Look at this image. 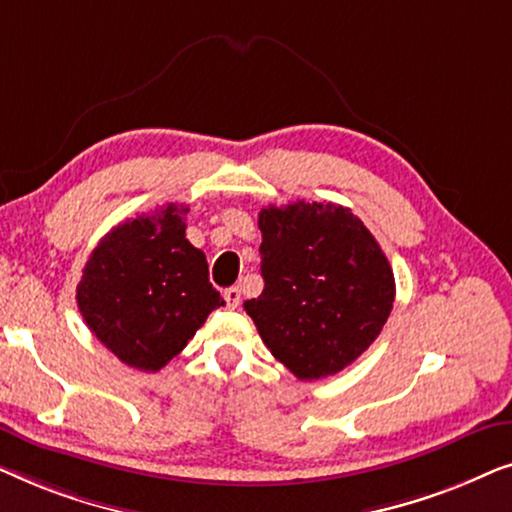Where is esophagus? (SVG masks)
Here are the masks:
<instances>
[{
	"label": "esophagus",
	"instance_id": "34e87169",
	"mask_svg": "<svg viewBox=\"0 0 512 512\" xmlns=\"http://www.w3.org/2000/svg\"><path fill=\"white\" fill-rule=\"evenodd\" d=\"M223 298H226L228 310H237V307H240V289H235V286L223 293Z\"/></svg>",
	"mask_w": 512,
	"mask_h": 512
}]
</instances>
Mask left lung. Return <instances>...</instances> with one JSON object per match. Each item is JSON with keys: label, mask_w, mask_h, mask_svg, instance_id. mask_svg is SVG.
<instances>
[{"label": "left lung", "mask_w": 512, "mask_h": 512, "mask_svg": "<svg viewBox=\"0 0 512 512\" xmlns=\"http://www.w3.org/2000/svg\"><path fill=\"white\" fill-rule=\"evenodd\" d=\"M263 293L244 303L265 347L298 380L340 373L394 307V270L352 209L298 200L258 214Z\"/></svg>", "instance_id": "8db88e82"}]
</instances>
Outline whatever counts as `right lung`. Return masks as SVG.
<instances>
[{
	"label": "right lung",
	"instance_id": "right-lung-1",
	"mask_svg": "<svg viewBox=\"0 0 512 512\" xmlns=\"http://www.w3.org/2000/svg\"><path fill=\"white\" fill-rule=\"evenodd\" d=\"M188 207L123 221L102 237L76 286L95 338L125 366L156 373L223 303L207 258L186 240Z\"/></svg>",
	"mask_w": 512,
	"mask_h": 512
}]
</instances>
